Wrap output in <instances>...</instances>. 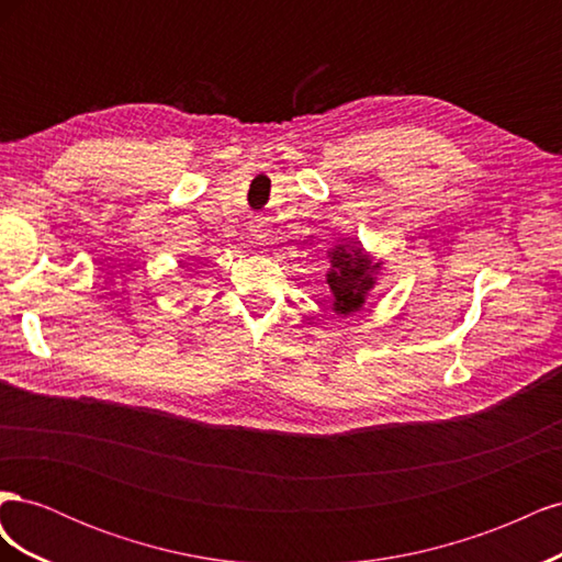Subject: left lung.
I'll return each instance as SVG.
<instances>
[{"instance_id":"obj_1","label":"left lung","mask_w":562,"mask_h":562,"mask_svg":"<svg viewBox=\"0 0 562 562\" xmlns=\"http://www.w3.org/2000/svg\"><path fill=\"white\" fill-rule=\"evenodd\" d=\"M326 283L330 288V310L337 316L361 312L368 293L378 285L384 262L368 252L361 241L342 239L328 250Z\"/></svg>"}]
</instances>
